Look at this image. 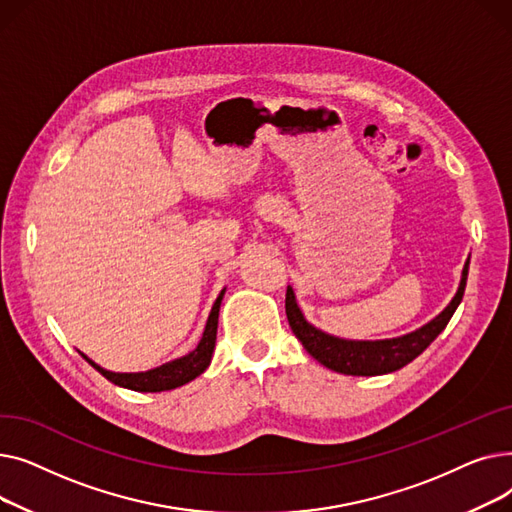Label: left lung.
Returning <instances> with one entry per match:
<instances>
[{"instance_id": "1", "label": "left lung", "mask_w": 512, "mask_h": 512, "mask_svg": "<svg viewBox=\"0 0 512 512\" xmlns=\"http://www.w3.org/2000/svg\"><path fill=\"white\" fill-rule=\"evenodd\" d=\"M467 274H469V259L463 267L461 284L452 301L434 319H429L425 326L396 338L346 340V338H338L324 330H319L305 319L301 307L297 305L294 290L290 286L286 288V317L294 336H297L305 346V351L324 367L344 375H384L405 367L413 359H417L448 326L452 313L463 301Z\"/></svg>"}]
</instances>
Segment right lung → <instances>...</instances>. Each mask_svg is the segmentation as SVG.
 Here are the masks:
<instances>
[{"mask_svg":"<svg viewBox=\"0 0 512 512\" xmlns=\"http://www.w3.org/2000/svg\"><path fill=\"white\" fill-rule=\"evenodd\" d=\"M226 288L220 292V297L215 299L211 313L207 317V324L203 330V336L197 344V348H193L191 353L178 357L170 363L159 365L155 369L149 371H137V373H116V371H107L101 365H97L95 361H91L87 355H83V359L95 367L105 380H110L112 384L120 386V388H128L134 392H164V390H174L178 386H184L191 380H195L197 375H201L209 363H211V355L215 348V334H218V317H220V305L224 299Z\"/></svg>","mask_w":512,"mask_h":512,"instance_id":"1","label":"right lung"}]
</instances>
